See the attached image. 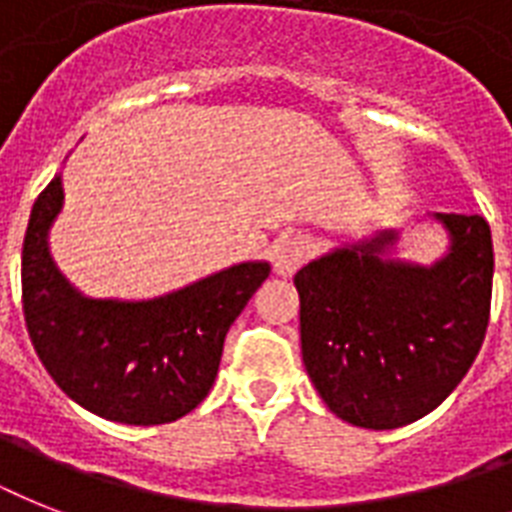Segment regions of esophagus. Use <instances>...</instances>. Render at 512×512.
Returning a JSON list of instances; mask_svg holds the SVG:
<instances>
[{"label":"esophagus","mask_w":512,"mask_h":512,"mask_svg":"<svg viewBox=\"0 0 512 512\" xmlns=\"http://www.w3.org/2000/svg\"><path fill=\"white\" fill-rule=\"evenodd\" d=\"M313 255V241L305 233H289L273 249V268L279 276H292Z\"/></svg>","instance_id":"esophagus-1"}]
</instances>
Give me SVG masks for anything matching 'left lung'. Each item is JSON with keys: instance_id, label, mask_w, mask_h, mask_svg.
Returning a JSON list of instances; mask_svg holds the SVG:
<instances>
[{"instance_id": "8db88e82", "label": "left lung", "mask_w": 512, "mask_h": 512, "mask_svg": "<svg viewBox=\"0 0 512 512\" xmlns=\"http://www.w3.org/2000/svg\"><path fill=\"white\" fill-rule=\"evenodd\" d=\"M433 265L390 257L398 231L332 249L295 273L308 377L340 420L393 430L433 412L476 361L492 308V231L441 215Z\"/></svg>"}]
</instances>
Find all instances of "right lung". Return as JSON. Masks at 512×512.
I'll use <instances>...</instances> for the list:
<instances>
[{
	"instance_id": "obj_1",
	"label": "right lung",
	"mask_w": 512,
	"mask_h": 512,
	"mask_svg": "<svg viewBox=\"0 0 512 512\" xmlns=\"http://www.w3.org/2000/svg\"><path fill=\"white\" fill-rule=\"evenodd\" d=\"M60 209L55 175L34 201L20 263L28 337L44 369L103 420L164 425L196 409L215 382L228 329L271 265H231L151 300H95L71 287L50 255Z\"/></svg>"
}]
</instances>
